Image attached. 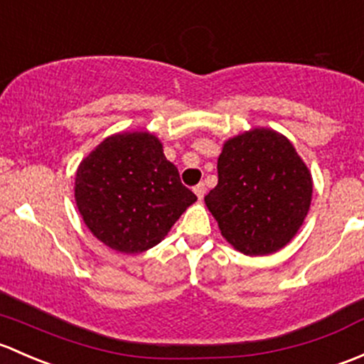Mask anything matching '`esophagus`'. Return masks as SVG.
<instances>
[{
	"instance_id": "obj_1",
	"label": "esophagus",
	"mask_w": 364,
	"mask_h": 364,
	"mask_svg": "<svg viewBox=\"0 0 364 364\" xmlns=\"http://www.w3.org/2000/svg\"><path fill=\"white\" fill-rule=\"evenodd\" d=\"M194 194L198 196V200H203L205 196V183H198L196 187H194Z\"/></svg>"
}]
</instances>
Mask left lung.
<instances>
[{"label": "left lung", "instance_id": "1", "mask_svg": "<svg viewBox=\"0 0 364 364\" xmlns=\"http://www.w3.org/2000/svg\"><path fill=\"white\" fill-rule=\"evenodd\" d=\"M219 182L205 203L220 235L245 256L286 247L312 201V175L284 134L256 127L224 141Z\"/></svg>", "mask_w": 364, "mask_h": 364}]
</instances>
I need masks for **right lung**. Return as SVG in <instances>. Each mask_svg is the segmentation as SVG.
<instances>
[{
  "label": "right lung",
  "mask_w": 364,
  "mask_h": 364,
  "mask_svg": "<svg viewBox=\"0 0 364 364\" xmlns=\"http://www.w3.org/2000/svg\"><path fill=\"white\" fill-rule=\"evenodd\" d=\"M75 201L85 226L100 242L122 254L157 245L196 201L177 166L147 131L117 133L78 164Z\"/></svg>",
  "instance_id": "obj_1"
}]
</instances>
